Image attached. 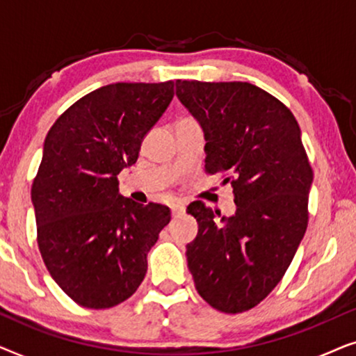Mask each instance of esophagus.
Here are the masks:
<instances>
[{
  "mask_svg": "<svg viewBox=\"0 0 356 356\" xmlns=\"http://www.w3.org/2000/svg\"><path fill=\"white\" fill-rule=\"evenodd\" d=\"M170 209H172V216L177 217V216H179V213L184 212V204L177 201V202H173L172 206H170Z\"/></svg>",
  "mask_w": 356,
  "mask_h": 356,
  "instance_id": "esophagus-1",
  "label": "esophagus"
}]
</instances>
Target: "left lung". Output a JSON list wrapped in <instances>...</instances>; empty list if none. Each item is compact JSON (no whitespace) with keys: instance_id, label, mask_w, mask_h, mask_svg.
I'll list each match as a JSON object with an SVG mask.
<instances>
[{"instance_id":"left-lung-1","label":"left lung","mask_w":356,"mask_h":356,"mask_svg":"<svg viewBox=\"0 0 356 356\" xmlns=\"http://www.w3.org/2000/svg\"><path fill=\"white\" fill-rule=\"evenodd\" d=\"M177 97L206 136V172L225 175L236 212L222 217L201 202L186 245L197 293L236 314L259 305L289 269L306 227L313 170L286 106L250 82L177 81Z\"/></svg>"}]
</instances>
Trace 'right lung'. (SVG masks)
Listing matches in <instances>:
<instances>
[{
  "instance_id": "1",
  "label": "right lung",
  "mask_w": 356,
  "mask_h": 356,
  "mask_svg": "<svg viewBox=\"0 0 356 356\" xmlns=\"http://www.w3.org/2000/svg\"><path fill=\"white\" fill-rule=\"evenodd\" d=\"M173 87V81L104 86L48 131L32 184L38 250L53 280L84 308H111L138 290L147 252L172 218L167 206L121 196L116 177L136 163Z\"/></svg>"
}]
</instances>
